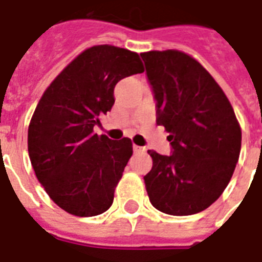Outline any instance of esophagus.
I'll return each instance as SVG.
<instances>
[{
	"instance_id": "34e87169",
	"label": "esophagus",
	"mask_w": 262,
	"mask_h": 262,
	"mask_svg": "<svg viewBox=\"0 0 262 262\" xmlns=\"http://www.w3.org/2000/svg\"><path fill=\"white\" fill-rule=\"evenodd\" d=\"M133 149H134V152H135V153L145 152V147H141V146H138V145H134Z\"/></svg>"
}]
</instances>
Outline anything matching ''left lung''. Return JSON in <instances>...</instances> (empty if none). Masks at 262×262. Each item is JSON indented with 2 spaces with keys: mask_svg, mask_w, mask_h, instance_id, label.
<instances>
[{
  "mask_svg": "<svg viewBox=\"0 0 262 262\" xmlns=\"http://www.w3.org/2000/svg\"><path fill=\"white\" fill-rule=\"evenodd\" d=\"M141 56L157 101L156 123L172 146L170 156L147 150L149 200L170 215L200 213L231 181L241 155L239 121L221 86L190 55L167 49Z\"/></svg>",
  "mask_w": 262,
  "mask_h": 262,
  "instance_id": "8db88e82",
  "label": "left lung"
}]
</instances>
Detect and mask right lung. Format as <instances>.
<instances>
[{
    "label": "right lung",
    "mask_w": 262,
    "mask_h": 262,
    "mask_svg": "<svg viewBox=\"0 0 262 262\" xmlns=\"http://www.w3.org/2000/svg\"><path fill=\"white\" fill-rule=\"evenodd\" d=\"M143 70L137 52L94 45L73 59L41 96L29 124V157L45 192L69 214L94 217L113 203L133 142L112 141L94 127L115 103L116 84Z\"/></svg>",
    "instance_id": "obj_1"
}]
</instances>
